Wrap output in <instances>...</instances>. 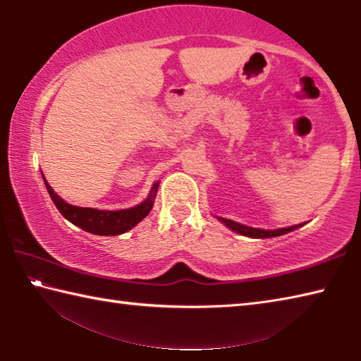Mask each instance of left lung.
Segmentation results:
<instances>
[{
  "instance_id": "left-lung-1",
  "label": "left lung",
  "mask_w": 361,
  "mask_h": 361,
  "mask_svg": "<svg viewBox=\"0 0 361 361\" xmlns=\"http://www.w3.org/2000/svg\"><path fill=\"white\" fill-rule=\"evenodd\" d=\"M221 221L228 226L229 229L235 231L237 234H242V235H248V237H256V239H267V237H277V235H283L286 232L290 231H295L299 226H290V228H282V229H274V231H264V229H256V228H248V226H243L239 224L235 221H231V219H226V218H219Z\"/></svg>"
}]
</instances>
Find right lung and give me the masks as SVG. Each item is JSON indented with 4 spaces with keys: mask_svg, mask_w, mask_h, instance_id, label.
Instances as JSON below:
<instances>
[{
    "mask_svg": "<svg viewBox=\"0 0 361 361\" xmlns=\"http://www.w3.org/2000/svg\"><path fill=\"white\" fill-rule=\"evenodd\" d=\"M47 192L51 194L52 202L56 204L59 212L71 221L76 224L78 228H81L87 232H92L97 235H119L122 232L130 231L133 226L138 224L142 219L148 215L152 209V204H154V197L157 192L159 183H156L151 189L149 197L137 207H132V209L126 210H116V212H106V210H97V209H85V207H76L66 204L63 199H60L59 195L54 192V189L49 186L46 181Z\"/></svg>",
    "mask_w": 361,
    "mask_h": 361,
    "instance_id": "add662e5",
    "label": "right lung"
}]
</instances>
